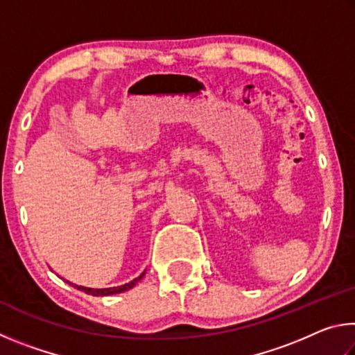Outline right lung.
Listing matches in <instances>:
<instances>
[{
  "mask_svg": "<svg viewBox=\"0 0 355 355\" xmlns=\"http://www.w3.org/2000/svg\"><path fill=\"white\" fill-rule=\"evenodd\" d=\"M144 274H146V271H144L139 275V277L131 280L130 284H125L122 286H114V288H97V290H94V288H84V286H78V285H73V284H71V285L78 288L80 291H84L86 294H92V296H110V294H119V293H123V291L130 290V288H133L137 284V282H139L144 277ZM69 284H70V282H69Z\"/></svg>",
  "mask_w": 355,
  "mask_h": 355,
  "instance_id": "obj_1",
  "label": "right lung"
}]
</instances>
